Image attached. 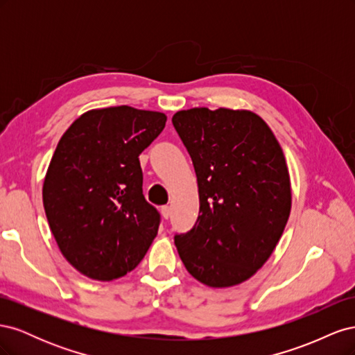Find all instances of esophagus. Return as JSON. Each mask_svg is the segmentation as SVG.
<instances>
[{"instance_id": "esophagus-1", "label": "esophagus", "mask_w": 355, "mask_h": 355, "mask_svg": "<svg viewBox=\"0 0 355 355\" xmlns=\"http://www.w3.org/2000/svg\"><path fill=\"white\" fill-rule=\"evenodd\" d=\"M161 214H163L164 219H168L170 214H171V209L168 206H163V207H161Z\"/></svg>"}]
</instances>
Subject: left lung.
<instances>
[{
    "label": "left lung",
    "mask_w": 355,
    "mask_h": 355,
    "mask_svg": "<svg viewBox=\"0 0 355 355\" xmlns=\"http://www.w3.org/2000/svg\"><path fill=\"white\" fill-rule=\"evenodd\" d=\"M196 168L200 214L175 237L187 271L209 287L237 286L280 241L292 209L283 149L247 110L192 108L171 118Z\"/></svg>",
    "instance_id": "obj_1"
}]
</instances>
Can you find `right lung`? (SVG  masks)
I'll list each match as a JSON object with an SVG mask.
<instances>
[{"label":"right lung","instance_id":"right-lung-1","mask_svg":"<svg viewBox=\"0 0 355 355\" xmlns=\"http://www.w3.org/2000/svg\"><path fill=\"white\" fill-rule=\"evenodd\" d=\"M163 112L90 110L63 133L42 185L50 230L83 275L112 282L144 259L159 214L142 192L139 155L163 132Z\"/></svg>","mask_w":355,"mask_h":355}]
</instances>
